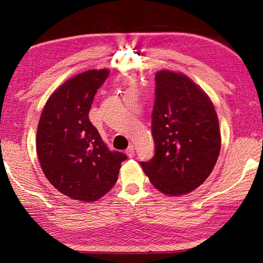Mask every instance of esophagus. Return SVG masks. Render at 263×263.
Returning a JSON list of instances; mask_svg holds the SVG:
<instances>
[{
	"label": "esophagus",
	"mask_w": 263,
	"mask_h": 263,
	"mask_svg": "<svg viewBox=\"0 0 263 263\" xmlns=\"http://www.w3.org/2000/svg\"><path fill=\"white\" fill-rule=\"evenodd\" d=\"M125 153H126V155L128 156L129 158H133V157H134V154H135V148H134V146H133V145H129V147L126 149Z\"/></svg>",
	"instance_id": "1"
}]
</instances>
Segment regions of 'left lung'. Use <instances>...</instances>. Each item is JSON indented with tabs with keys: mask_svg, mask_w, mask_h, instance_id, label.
I'll use <instances>...</instances> for the list:
<instances>
[{
	"mask_svg": "<svg viewBox=\"0 0 263 263\" xmlns=\"http://www.w3.org/2000/svg\"><path fill=\"white\" fill-rule=\"evenodd\" d=\"M155 79V156L140 164L160 192L183 195L200 186L216 164L218 118L210 98L186 76L162 70Z\"/></svg>",
	"mask_w": 263,
	"mask_h": 263,
	"instance_id": "8db88e82",
	"label": "left lung"
}]
</instances>
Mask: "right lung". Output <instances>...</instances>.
Wrapping results in <instances>:
<instances>
[{
	"mask_svg": "<svg viewBox=\"0 0 263 263\" xmlns=\"http://www.w3.org/2000/svg\"><path fill=\"white\" fill-rule=\"evenodd\" d=\"M109 71L89 70L69 79L47 101L36 149L43 172L59 192L92 202L106 194L127 156L110 151L89 119L95 94Z\"/></svg>",
	"mask_w": 263,
	"mask_h": 263,
	"instance_id": "1",
	"label": "right lung"
}]
</instances>
